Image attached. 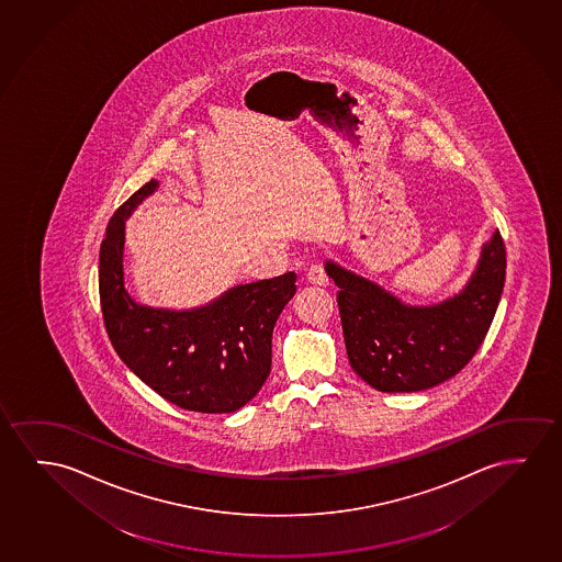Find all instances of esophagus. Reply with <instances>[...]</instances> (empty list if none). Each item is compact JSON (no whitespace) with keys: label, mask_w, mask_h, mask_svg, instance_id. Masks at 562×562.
Here are the masks:
<instances>
[{"label":"esophagus","mask_w":562,"mask_h":562,"mask_svg":"<svg viewBox=\"0 0 562 562\" xmlns=\"http://www.w3.org/2000/svg\"><path fill=\"white\" fill-rule=\"evenodd\" d=\"M306 279H308L310 285L316 286H327L329 285V279H327V273H325L324 266L316 261L312 268L308 269V273H306Z\"/></svg>","instance_id":"esophagus-1"}]
</instances>
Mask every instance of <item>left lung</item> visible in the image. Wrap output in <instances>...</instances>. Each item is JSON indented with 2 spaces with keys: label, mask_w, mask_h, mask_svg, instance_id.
Here are the masks:
<instances>
[{
  "label": "left lung",
  "mask_w": 562,
  "mask_h": 562,
  "mask_svg": "<svg viewBox=\"0 0 562 562\" xmlns=\"http://www.w3.org/2000/svg\"><path fill=\"white\" fill-rule=\"evenodd\" d=\"M325 271L339 286L337 306L352 370L381 393H412L462 372L482 347L503 294L506 250L497 229L467 289L431 308L404 306L333 261Z\"/></svg>",
  "instance_id": "1"
}]
</instances>
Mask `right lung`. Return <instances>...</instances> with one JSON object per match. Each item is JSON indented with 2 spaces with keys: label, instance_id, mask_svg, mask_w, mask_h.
Instances as JSON below:
<instances>
[{
  "label": "right lung",
  "instance_id": "add662e5",
  "mask_svg": "<svg viewBox=\"0 0 562 562\" xmlns=\"http://www.w3.org/2000/svg\"><path fill=\"white\" fill-rule=\"evenodd\" d=\"M151 179L115 210L100 248L103 325L131 372L179 408L235 412L256 396L271 370L277 317L296 291V276L238 285L206 308L167 312L131 301L123 286L125 220L151 194Z\"/></svg>",
  "mask_w": 562,
  "mask_h": 562
}]
</instances>
